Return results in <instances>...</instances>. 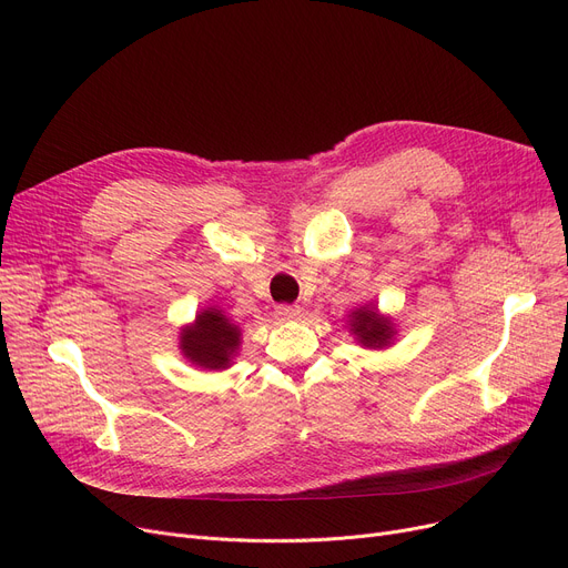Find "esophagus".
Listing matches in <instances>:
<instances>
[{"label":"esophagus","mask_w":568,"mask_h":568,"mask_svg":"<svg viewBox=\"0 0 568 568\" xmlns=\"http://www.w3.org/2000/svg\"><path fill=\"white\" fill-rule=\"evenodd\" d=\"M274 315L278 320H283V322H292V320H296V317L302 315V308L300 306H292V304H281V306H276Z\"/></svg>","instance_id":"1"}]
</instances>
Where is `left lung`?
<instances>
[{"mask_svg": "<svg viewBox=\"0 0 568 568\" xmlns=\"http://www.w3.org/2000/svg\"><path fill=\"white\" fill-rule=\"evenodd\" d=\"M347 326H349V334L354 336V341L366 349L392 347L398 336L394 317L382 315L379 308L373 304H364L359 308L349 311Z\"/></svg>", "mask_w": 568, "mask_h": 568, "instance_id": "obj_1", "label": "left lung"}]
</instances>
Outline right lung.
Masks as SVG:
<instances>
[{
	"label": "right lung",
	"instance_id": "obj_1",
	"mask_svg": "<svg viewBox=\"0 0 568 568\" xmlns=\"http://www.w3.org/2000/svg\"><path fill=\"white\" fill-rule=\"evenodd\" d=\"M242 347V326L221 308L209 306L179 332V349L184 359L202 371H225Z\"/></svg>",
	"mask_w": 568,
	"mask_h": 568
}]
</instances>
